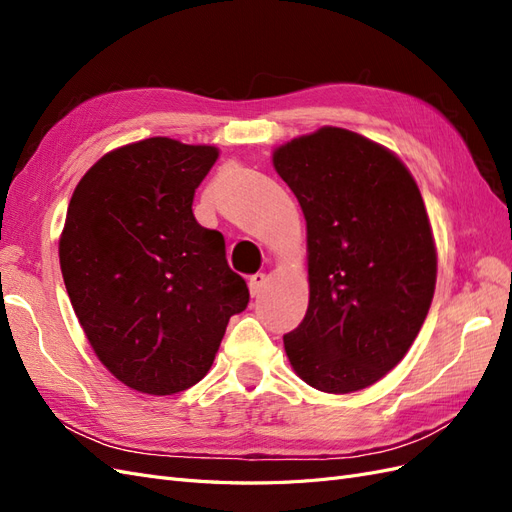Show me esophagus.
<instances>
[{
	"label": "esophagus",
	"mask_w": 512,
	"mask_h": 512,
	"mask_svg": "<svg viewBox=\"0 0 512 512\" xmlns=\"http://www.w3.org/2000/svg\"><path fill=\"white\" fill-rule=\"evenodd\" d=\"M267 284V275L265 273H256L250 277V282H247V286H250V294L252 297H258V294L262 292V288H265Z\"/></svg>",
	"instance_id": "esophagus-1"
}]
</instances>
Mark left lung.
<instances>
[{"instance_id": "1", "label": "left lung", "mask_w": 512, "mask_h": 512, "mask_svg": "<svg viewBox=\"0 0 512 512\" xmlns=\"http://www.w3.org/2000/svg\"><path fill=\"white\" fill-rule=\"evenodd\" d=\"M273 168L307 226L309 305L288 361L318 391L367 389L404 359L436 290L421 190L391 149L333 126L275 147Z\"/></svg>"}]
</instances>
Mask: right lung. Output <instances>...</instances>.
<instances>
[{
  "label": "right lung",
  "instance_id": "obj_1",
  "mask_svg": "<svg viewBox=\"0 0 512 512\" xmlns=\"http://www.w3.org/2000/svg\"><path fill=\"white\" fill-rule=\"evenodd\" d=\"M220 156L168 136L117 147L70 198L59 265L100 363L130 389L173 395L207 376L232 314L250 301L222 232L192 213Z\"/></svg>",
  "mask_w": 512,
  "mask_h": 512
}]
</instances>
